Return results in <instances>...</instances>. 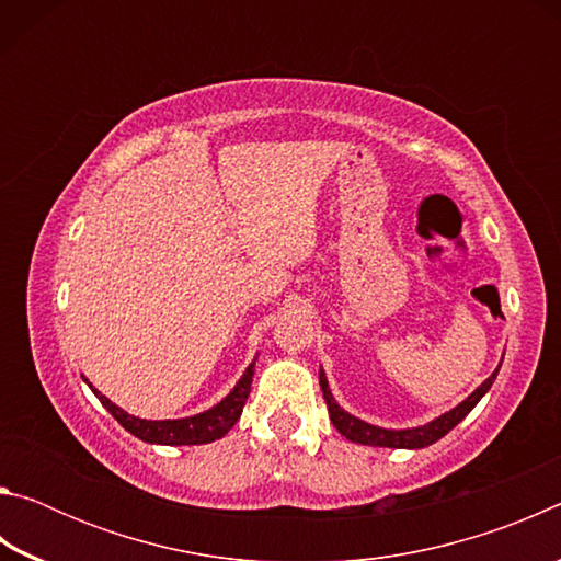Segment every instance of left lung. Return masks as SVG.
Wrapping results in <instances>:
<instances>
[{"label":"left lung","mask_w":561,"mask_h":561,"mask_svg":"<svg viewBox=\"0 0 561 561\" xmlns=\"http://www.w3.org/2000/svg\"><path fill=\"white\" fill-rule=\"evenodd\" d=\"M497 371L492 374L488 381L478 388V391L468 396V401H462L458 408H453L450 413L435 417L433 423L423 425V428H411V431H386V428H376V425L358 421V417L348 415L344 408H339L334 396H331V391H329L324 374H319V383H321V391H324V401L329 405L331 423H334V428L341 435H346L348 440L360 443V445H376V448H425V445H433L435 440H440L445 433L453 431L455 425H458L462 417L468 415L474 405H478L480 398L488 393V388L492 386V381H495Z\"/></svg>","instance_id":"8db88e82"}]
</instances>
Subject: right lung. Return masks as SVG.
Listing matches in <instances>:
<instances>
[{"label":"right lung","mask_w":561,"mask_h":561,"mask_svg":"<svg viewBox=\"0 0 561 561\" xmlns=\"http://www.w3.org/2000/svg\"><path fill=\"white\" fill-rule=\"evenodd\" d=\"M254 364L247 368L240 383L234 386V391L225 398L222 403H217L210 411L193 417H180V421H140V417H133L126 411H121L118 405H113L106 396H101L96 388L93 393L99 396L103 408L116 417V421L126 428L128 433L136 435V438L146 443H158V445H203L213 443L232 428V425L240 421L242 408L247 403V396H250L252 388V376H254ZM91 386V383H89Z\"/></svg>","instance_id":"obj_1"}]
</instances>
